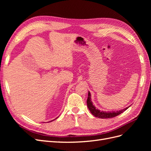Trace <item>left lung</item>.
Wrapping results in <instances>:
<instances>
[{
    "label": "left lung",
    "instance_id": "obj_1",
    "mask_svg": "<svg viewBox=\"0 0 151 151\" xmlns=\"http://www.w3.org/2000/svg\"><path fill=\"white\" fill-rule=\"evenodd\" d=\"M87 105H88V109H89L90 112L93 114V115L97 118H113L115 117L118 115H119L120 114L122 113L123 112H124L126 109L129 108V106L128 108H124L123 109H121L120 111H100L99 109H96L95 108V106L93 104L92 101L91 100V93H88V99H87Z\"/></svg>",
    "mask_w": 151,
    "mask_h": 151
}]
</instances>
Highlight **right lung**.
I'll return each mask as SVG.
<instances>
[{
  "label": "right lung",
  "instance_id": "add662e5",
  "mask_svg": "<svg viewBox=\"0 0 151 151\" xmlns=\"http://www.w3.org/2000/svg\"><path fill=\"white\" fill-rule=\"evenodd\" d=\"M57 118H58V117H57Z\"/></svg>",
  "mask_w": 151,
  "mask_h": 151
}]
</instances>
